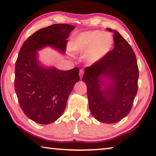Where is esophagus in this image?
Masks as SVG:
<instances>
[{
    "label": "esophagus",
    "mask_w": 156,
    "mask_h": 156,
    "mask_svg": "<svg viewBox=\"0 0 156 156\" xmlns=\"http://www.w3.org/2000/svg\"><path fill=\"white\" fill-rule=\"evenodd\" d=\"M83 73H84V71L83 70H80V76L81 79L82 78V76L83 75Z\"/></svg>",
    "instance_id": "obj_1"
}]
</instances>
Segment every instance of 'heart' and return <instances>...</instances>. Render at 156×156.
<instances>
[{"label": "heart", "mask_w": 156, "mask_h": 156, "mask_svg": "<svg viewBox=\"0 0 156 156\" xmlns=\"http://www.w3.org/2000/svg\"><path fill=\"white\" fill-rule=\"evenodd\" d=\"M113 38L108 32L94 30L81 33L73 38L70 49L80 54L86 55V61L90 64L101 60L111 50Z\"/></svg>", "instance_id": "1"}]
</instances>
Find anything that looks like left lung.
Listing matches in <instances>:
<instances>
[{
	"label": "left lung",
	"mask_w": 156,
	"mask_h": 156,
	"mask_svg": "<svg viewBox=\"0 0 156 156\" xmlns=\"http://www.w3.org/2000/svg\"><path fill=\"white\" fill-rule=\"evenodd\" d=\"M113 39V49L86 68L82 78L92 115L106 124L116 123L129 113L138 88L139 70L133 50L116 30Z\"/></svg>",
	"instance_id": "obj_1"
}]
</instances>
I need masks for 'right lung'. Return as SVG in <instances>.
Segmentation results:
<instances>
[{
  "label": "right lung",
  "mask_w": 156,
  "mask_h": 156,
  "mask_svg": "<svg viewBox=\"0 0 156 156\" xmlns=\"http://www.w3.org/2000/svg\"><path fill=\"white\" fill-rule=\"evenodd\" d=\"M75 26L54 24L34 32L23 43L15 63L14 88L25 115L41 124L59 118L69 95L80 81L77 67L61 70L45 67L38 60V50L51 46L64 52L67 39Z\"/></svg>",
  "instance_id": "add662e5"
}]
</instances>
